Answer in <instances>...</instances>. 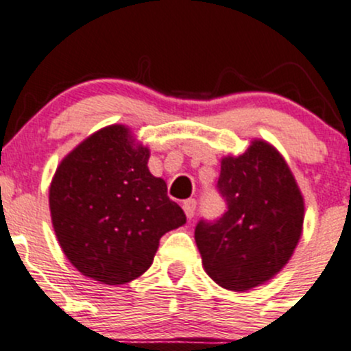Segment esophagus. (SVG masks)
I'll list each match as a JSON object with an SVG mask.
<instances>
[{"label": "esophagus", "instance_id": "obj_1", "mask_svg": "<svg viewBox=\"0 0 351 351\" xmlns=\"http://www.w3.org/2000/svg\"><path fill=\"white\" fill-rule=\"evenodd\" d=\"M183 211H184V215H186L188 218H193V215H195V210H196V202L193 198L191 199H186V202H183Z\"/></svg>", "mask_w": 351, "mask_h": 351}]
</instances>
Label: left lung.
I'll list each match as a JSON object with an SVG mask.
<instances>
[{
  "mask_svg": "<svg viewBox=\"0 0 351 351\" xmlns=\"http://www.w3.org/2000/svg\"><path fill=\"white\" fill-rule=\"evenodd\" d=\"M218 191L228 210L195 230L202 263L225 290L248 291L282 271L303 232L305 199L282 153L255 140L221 158Z\"/></svg>",
  "mask_w": 351,
  "mask_h": 351,
  "instance_id": "8db88e82",
  "label": "left lung"
}]
</instances>
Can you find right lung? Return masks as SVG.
<instances>
[{"instance_id":"1","label":"right lung","mask_w":351,"mask_h":351,"mask_svg":"<svg viewBox=\"0 0 351 351\" xmlns=\"http://www.w3.org/2000/svg\"><path fill=\"white\" fill-rule=\"evenodd\" d=\"M148 160L149 148L128 126L110 125L58 165L49 184L53 228L69 263L95 282L136 280L152 267L160 238L186 223Z\"/></svg>"}]
</instances>
